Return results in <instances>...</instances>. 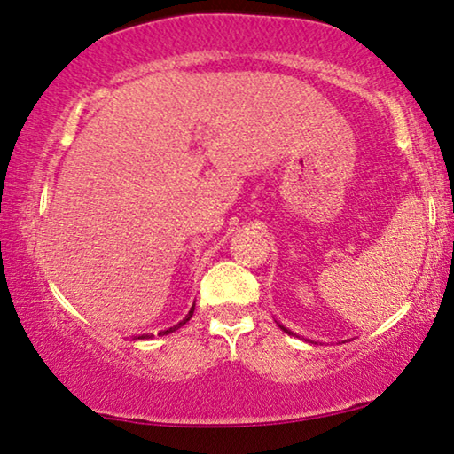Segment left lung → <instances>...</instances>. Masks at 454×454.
<instances>
[{
	"mask_svg": "<svg viewBox=\"0 0 454 454\" xmlns=\"http://www.w3.org/2000/svg\"><path fill=\"white\" fill-rule=\"evenodd\" d=\"M280 329H282L284 333H288V334H292V331H288V329H286V326H282V325H280Z\"/></svg>",
	"mask_w": 454,
	"mask_h": 454,
	"instance_id": "1",
	"label": "left lung"
}]
</instances>
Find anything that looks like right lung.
I'll return each instance as SVG.
<instances>
[{
    "instance_id": "add662e5",
    "label": "right lung",
    "mask_w": 454,
    "mask_h": 454,
    "mask_svg": "<svg viewBox=\"0 0 454 454\" xmlns=\"http://www.w3.org/2000/svg\"><path fill=\"white\" fill-rule=\"evenodd\" d=\"M192 312H194V304L191 306V310H188V315H186L183 320H180L178 325H174V326H170V329H166V331H162V333H158L160 337H162V334H170V333H174V331H178L180 326H184V325L188 323V320L192 318ZM150 337H152V334H142V337H137V339H150Z\"/></svg>"
}]
</instances>
